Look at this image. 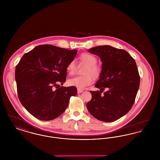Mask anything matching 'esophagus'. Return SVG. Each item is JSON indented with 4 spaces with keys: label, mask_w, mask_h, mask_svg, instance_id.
<instances>
[{
    "label": "esophagus",
    "mask_w": 160,
    "mask_h": 160,
    "mask_svg": "<svg viewBox=\"0 0 160 160\" xmlns=\"http://www.w3.org/2000/svg\"><path fill=\"white\" fill-rule=\"evenodd\" d=\"M83 91V90L80 89H77V93H82Z\"/></svg>",
    "instance_id": "34e87169"
}]
</instances>
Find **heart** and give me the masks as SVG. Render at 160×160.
I'll return each mask as SVG.
<instances>
[{
    "instance_id": "b5f03b06",
    "label": "heart",
    "mask_w": 160,
    "mask_h": 160,
    "mask_svg": "<svg viewBox=\"0 0 160 160\" xmlns=\"http://www.w3.org/2000/svg\"><path fill=\"white\" fill-rule=\"evenodd\" d=\"M80 62L86 65V68L82 72V76H78L69 79L68 84L71 86H75L78 89H83L86 86L91 85L93 81V78H99L102 68L99 65L97 64V58L88 53H83L80 56ZM76 64L74 61L69 62L67 67V71L69 75L72 76L75 74Z\"/></svg>"
}]
</instances>
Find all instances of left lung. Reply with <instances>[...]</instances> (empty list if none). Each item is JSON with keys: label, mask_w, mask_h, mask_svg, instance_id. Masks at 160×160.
Wrapping results in <instances>:
<instances>
[{"label": "left lung", "mask_w": 160, "mask_h": 160, "mask_svg": "<svg viewBox=\"0 0 160 160\" xmlns=\"http://www.w3.org/2000/svg\"><path fill=\"white\" fill-rule=\"evenodd\" d=\"M98 56L102 72L87 103L89 113L103 122H113L127 114L133 106L140 86L135 60L127 51L110 46H97L88 51ZM107 88L108 91L102 92Z\"/></svg>", "instance_id": "1"}]
</instances>
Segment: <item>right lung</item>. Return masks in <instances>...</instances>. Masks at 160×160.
Listing matches in <instances>:
<instances>
[{"label":"right lung","mask_w":160,"mask_h":160,"mask_svg":"<svg viewBox=\"0 0 160 160\" xmlns=\"http://www.w3.org/2000/svg\"><path fill=\"white\" fill-rule=\"evenodd\" d=\"M77 53V50L41 45L24 54L16 66L18 98L36 118L50 121L58 118L66 110L71 97L76 95L75 86H61L55 91L53 88L66 81L67 65Z\"/></svg>","instance_id":"right-lung-1"}]
</instances>
